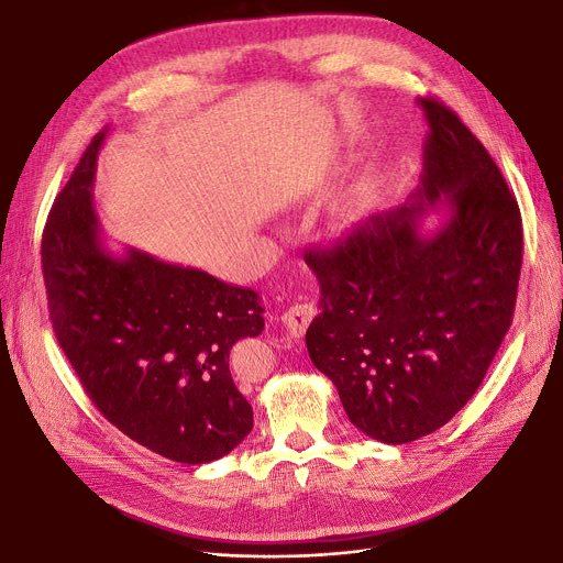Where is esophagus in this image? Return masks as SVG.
I'll return each mask as SVG.
<instances>
[{"label":"esophagus","instance_id":"obj_1","mask_svg":"<svg viewBox=\"0 0 563 563\" xmlns=\"http://www.w3.org/2000/svg\"><path fill=\"white\" fill-rule=\"evenodd\" d=\"M314 308L312 305H308V302H296V305H291V308L287 310V312H283V317H280V323L285 325V330L294 336V339H298V336H302L305 334V330H308V325H310V321L314 319Z\"/></svg>","mask_w":563,"mask_h":563}]
</instances>
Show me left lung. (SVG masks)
<instances>
[{"mask_svg": "<svg viewBox=\"0 0 563 563\" xmlns=\"http://www.w3.org/2000/svg\"><path fill=\"white\" fill-rule=\"evenodd\" d=\"M418 190L305 263L321 314L305 343L350 422L404 444L444 427L478 390L515 314L523 227L485 145L435 98ZM444 210L431 236L421 218Z\"/></svg>", "mask_w": 563, "mask_h": 563, "instance_id": "1", "label": "left lung"}]
</instances>
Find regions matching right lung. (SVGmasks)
<instances>
[{
  "label": "right lung",
  "instance_id": "right-lung-1",
  "mask_svg": "<svg viewBox=\"0 0 563 563\" xmlns=\"http://www.w3.org/2000/svg\"><path fill=\"white\" fill-rule=\"evenodd\" d=\"M98 132L42 235L48 317L93 406L119 431L175 463L201 465L253 429L229 352L265 328L258 294L128 249L114 255L93 213Z\"/></svg>",
  "mask_w": 563,
  "mask_h": 563
}]
</instances>
